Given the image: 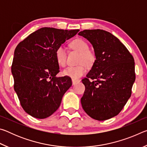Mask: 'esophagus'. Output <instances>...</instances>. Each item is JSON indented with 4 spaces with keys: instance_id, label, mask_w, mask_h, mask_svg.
Here are the masks:
<instances>
[{
    "instance_id": "obj_1",
    "label": "esophagus",
    "mask_w": 147,
    "mask_h": 147,
    "mask_svg": "<svg viewBox=\"0 0 147 147\" xmlns=\"http://www.w3.org/2000/svg\"><path fill=\"white\" fill-rule=\"evenodd\" d=\"M80 80H72V82H73V85H75L76 84H77L78 82H79Z\"/></svg>"
}]
</instances>
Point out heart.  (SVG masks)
Segmentation results:
<instances>
[{
    "label": "heart",
    "mask_w": 147,
    "mask_h": 147,
    "mask_svg": "<svg viewBox=\"0 0 147 147\" xmlns=\"http://www.w3.org/2000/svg\"><path fill=\"white\" fill-rule=\"evenodd\" d=\"M70 47L80 53L78 60V63L80 65L75 67H69L63 71V74L73 79H77L86 73V66L90 68L94 65L96 60V56L94 51L89 49V44L83 39H74L70 43ZM55 58L59 65L65 66L67 52L63 46H59L56 49Z\"/></svg>",
    "instance_id": "1"
}]
</instances>
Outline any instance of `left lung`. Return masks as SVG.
Returning a JSON list of instances; mask_svg holds the SVG:
<instances>
[{
    "mask_svg": "<svg viewBox=\"0 0 147 147\" xmlns=\"http://www.w3.org/2000/svg\"><path fill=\"white\" fill-rule=\"evenodd\" d=\"M78 35L90 42L96 56L87 78L82 80L86 88L82 106L91 118L105 121L118 115L130 97L136 80L134 59L108 32L84 30Z\"/></svg>",
    "mask_w": 147,
    "mask_h": 147,
    "instance_id": "1",
    "label": "left lung"
}]
</instances>
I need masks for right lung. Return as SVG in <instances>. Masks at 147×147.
<instances>
[{
  "label": "right lung",
  "instance_id": "obj_1",
  "mask_svg": "<svg viewBox=\"0 0 147 147\" xmlns=\"http://www.w3.org/2000/svg\"><path fill=\"white\" fill-rule=\"evenodd\" d=\"M78 32L44 27L17 45L11 65L14 90L30 115L45 119L60 106L72 81L68 76H56L59 68L55 52Z\"/></svg>",
  "mask_w": 147,
  "mask_h": 147
}]
</instances>
